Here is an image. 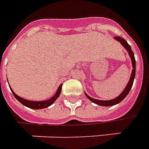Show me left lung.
Returning <instances> with one entry per match:
<instances>
[{
    "label": "left lung",
    "mask_w": 149,
    "mask_h": 149,
    "mask_svg": "<svg viewBox=\"0 0 149 149\" xmlns=\"http://www.w3.org/2000/svg\"><path fill=\"white\" fill-rule=\"evenodd\" d=\"M114 38L116 40L117 42L122 45V46L124 47V49H126L129 54V57H130L131 61H132V74H131L130 76V79L128 81L127 83V86H125V88L123 89V91L121 92V94L119 95V96H117L116 98H114L113 100H96V99H94V98H91L85 92V95L87 97V99L89 100H91V102H93L95 104H98L100 106H103V107H111V106H114L116 104H118L120 103L122 100L127 96V94L129 93L130 91L131 88L132 87V85H133V82H134V79H135V76H136V60H135V56H134V54L132 50V48H131V46H129V44L127 42L126 40H124L123 38H120V37H115Z\"/></svg>",
    "instance_id": "1"
}]
</instances>
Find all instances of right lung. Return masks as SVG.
<instances>
[{"label": "right lung", "instance_id": "right-lung-1", "mask_svg": "<svg viewBox=\"0 0 149 149\" xmlns=\"http://www.w3.org/2000/svg\"><path fill=\"white\" fill-rule=\"evenodd\" d=\"M62 86H63V84H60V86H58V88L57 90L56 93L54 94L49 100H44V101H32V100H26V99L22 98V97L18 96L17 95H16L15 92H14V91H13L12 88H11V86H9V88L12 91V93L13 94L14 97H15L16 99L18 100L19 102L22 103V104H23L24 106L27 107H29V108H31V109H42V108H46V107H49L50 105H52L53 103L55 102V100L59 97L60 94H61Z\"/></svg>", "mask_w": 149, "mask_h": 149}]
</instances>
